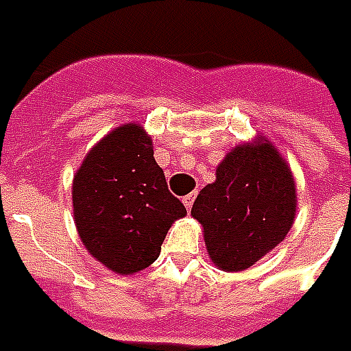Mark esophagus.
Returning <instances> with one entry per match:
<instances>
[{"label":"esophagus","instance_id":"obj_1","mask_svg":"<svg viewBox=\"0 0 351 351\" xmlns=\"http://www.w3.org/2000/svg\"><path fill=\"white\" fill-rule=\"evenodd\" d=\"M193 202H195V195H187L185 198H183V204H185V208H187V210L193 208Z\"/></svg>","mask_w":351,"mask_h":351}]
</instances>
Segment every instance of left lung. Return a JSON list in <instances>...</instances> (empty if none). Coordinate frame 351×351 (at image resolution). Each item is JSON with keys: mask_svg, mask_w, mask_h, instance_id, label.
I'll use <instances>...</instances> for the list:
<instances>
[{"mask_svg": "<svg viewBox=\"0 0 351 351\" xmlns=\"http://www.w3.org/2000/svg\"><path fill=\"white\" fill-rule=\"evenodd\" d=\"M211 263L238 272L255 265L289 232L297 191L289 166L268 140L234 147L193 204Z\"/></svg>", "mask_w": 351, "mask_h": 351, "instance_id": "8db88e82", "label": "left lung"}]
</instances>
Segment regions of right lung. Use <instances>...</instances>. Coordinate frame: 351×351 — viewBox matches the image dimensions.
Returning a JSON list of instances; mask_svg holds the SVG:
<instances>
[{
    "label": "right lung",
    "mask_w": 351,
    "mask_h": 351,
    "mask_svg": "<svg viewBox=\"0 0 351 351\" xmlns=\"http://www.w3.org/2000/svg\"><path fill=\"white\" fill-rule=\"evenodd\" d=\"M71 196L81 242L117 274L153 265L171 223L187 215L168 191L153 141L136 123L111 130L88 151Z\"/></svg>",
    "instance_id": "add662e5"
}]
</instances>
